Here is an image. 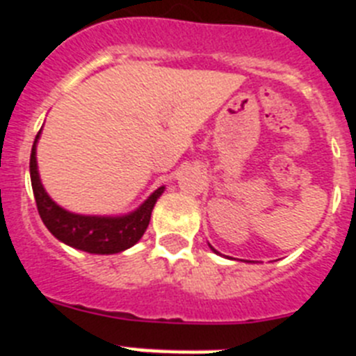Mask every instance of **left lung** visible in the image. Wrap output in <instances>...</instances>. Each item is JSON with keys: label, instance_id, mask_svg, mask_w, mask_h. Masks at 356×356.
Wrapping results in <instances>:
<instances>
[{"label": "left lung", "instance_id": "obj_1", "mask_svg": "<svg viewBox=\"0 0 356 356\" xmlns=\"http://www.w3.org/2000/svg\"><path fill=\"white\" fill-rule=\"evenodd\" d=\"M209 246H210V244H209ZM210 250H212V251H213V253H217V254H219V251H217V250H213V248H212V246H210ZM248 262H250V260H248Z\"/></svg>", "mask_w": 356, "mask_h": 356}]
</instances>
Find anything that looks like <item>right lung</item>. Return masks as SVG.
I'll return each instance as SVG.
<instances>
[{
  "instance_id": "obj_1",
  "label": "right lung",
  "mask_w": 356,
  "mask_h": 356,
  "mask_svg": "<svg viewBox=\"0 0 356 356\" xmlns=\"http://www.w3.org/2000/svg\"><path fill=\"white\" fill-rule=\"evenodd\" d=\"M37 134L30 155V178L35 196L37 210L46 228L60 242L74 250L94 254H114L128 250L140 241L149 225L151 212L156 200L163 194V185L151 193L143 205L122 216H83L56 205L46 193L37 168Z\"/></svg>"
}]
</instances>
